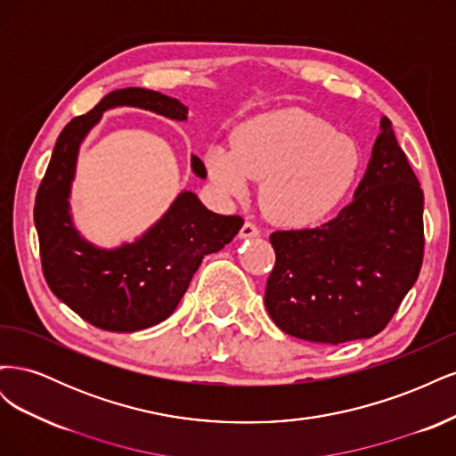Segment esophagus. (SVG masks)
Here are the masks:
<instances>
[{
  "label": "esophagus",
  "instance_id": "1",
  "mask_svg": "<svg viewBox=\"0 0 456 456\" xmlns=\"http://www.w3.org/2000/svg\"><path fill=\"white\" fill-rule=\"evenodd\" d=\"M260 233V230L253 224V223H245L243 226H241V230H240V238L241 240H247V238H256Z\"/></svg>",
  "mask_w": 456,
  "mask_h": 456
}]
</instances>
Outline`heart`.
Returning a JSON list of instances; mask_svg holds the SVG:
<instances>
[{
  "label": "heart",
  "instance_id": "b5f03b06",
  "mask_svg": "<svg viewBox=\"0 0 456 456\" xmlns=\"http://www.w3.org/2000/svg\"><path fill=\"white\" fill-rule=\"evenodd\" d=\"M207 173L228 200H245L266 178L262 205L273 223L305 228L322 223L348 196L360 173V150L327 121L287 110L247 121L233 148L213 144Z\"/></svg>",
  "mask_w": 456,
  "mask_h": 456
}]
</instances>
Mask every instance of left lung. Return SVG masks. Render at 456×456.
Wrapping results in <instances>:
<instances>
[{
	"label": "left lung",
	"mask_w": 456,
	"mask_h": 456,
	"mask_svg": "<svg viewBox=\"0 0 456 456\" xmlns=\"http://www.w3.org/2000/svg\"><path fill=\"white\" fill-rule=\"evenodd\" d=\"M424 194L388 118L354 200L329 223L270 236L265 305L283 333L322 344L388 325L422 266Z\"/></svg>",
	"instance_id": "1"
}]
</instances>
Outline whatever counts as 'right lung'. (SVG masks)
Returning <instances> with one entry per match:
<instances>
[{
	"mask_svg": "<svg viewBox=\"0 0 456 456\" xmlns=\"http://www.w3.org/2000/svg\"><path fill=\"white\" fill-rule=\"evenodd\" d=\"M119 106L176 121L188 119L183 102L158 91L127 87L106 94L59 134L36 196L34 223L41 266L54 297L94 327L134 333L167 320L203 256L230 243L241 230L243 218L213 213L194 191L183 190L161 218L131 243L106 249L81 236L70 207L79 146L102 112ZM191 171L207 176L198 156H191Z\"/></svg>",
	"mask_w": 456,
	"mask_h": 456,
	"instance_id": "obj_1",
	"label": "right lung"
}]
</instances>
